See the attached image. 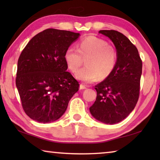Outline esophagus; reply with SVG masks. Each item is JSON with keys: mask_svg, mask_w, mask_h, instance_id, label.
Listing matches in <instances>:
<instances>
[{"mask_svg": "<svg viewBox=\"0 0 160 160\" xmlns=\"http://www.w3.org/2000/svg\"><path fill=\"white\" fill-rule=\"evenodd\" d=\"M86 88H87L86 85H84L82 84H80V90H85Z\"/></svg>", "mask_w": 160, "mask_h": 160, "instance_id": "1", "label": "esophagus"}]
</instances>
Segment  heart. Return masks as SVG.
<instances>
[{
  "mask_svg": "<svg viewBox=\"0 0 160 160\" xmlns=\"http://www.w3.org/2000/svg\"><path fill=\"white\" fill-rule=\"evenodd\" d=\"M85 59L86 66L75 73L78 80L85 82H92L100 76H109L116 67L118 53L114 46L102 38L89 36L81 40L79 48L73 46L67 48L64 53V60L72 72L79 68Z\"/></svg>",
  "mask_w": 160,
  "mask_h": 160,
  "instance_id": "1",
  "label": "heart"
}]
</instances>
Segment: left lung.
Listing matches in <instances>:
<instances>
[{
    "label": "left lung",
    "instance_id": "obj_1",
    "mask_svg": "<svg viewBox=\"0 0 160 160\" xmlns=\"http://www.w3.org/2000/svg\"><path fill=\"white\" fill-rule=\"evenodd\" d=\"M99 33L113 42L118 59L112 73L95 85L97 99L90 111L97 120L114 124L126 118L137 104L142 63L137 48L125 35L115 30Z\"/></svg>",
    "mask_w": 160,
    "mask_h": 160
}]
</instances>
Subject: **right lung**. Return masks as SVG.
I'll return each instance as SVG.
<instances>
[{
  "instance_id": "1",
  "label": "right lung",
  "mask_w": 160,
  "mask_h": 160,
  "mask_svg": "<svg viewBox=\"0 0 160 160\" xmlns=\"http://www.w3.org/2000/svg\"><path fill=\"white\" fill-rule=\"evenodd\" d=\"M79 33L47 29L32 38L18 61L16 86L23 110L39 123L58 119L79 82L66 71L64 53Z\"/></svg>"
}]
</instances>
